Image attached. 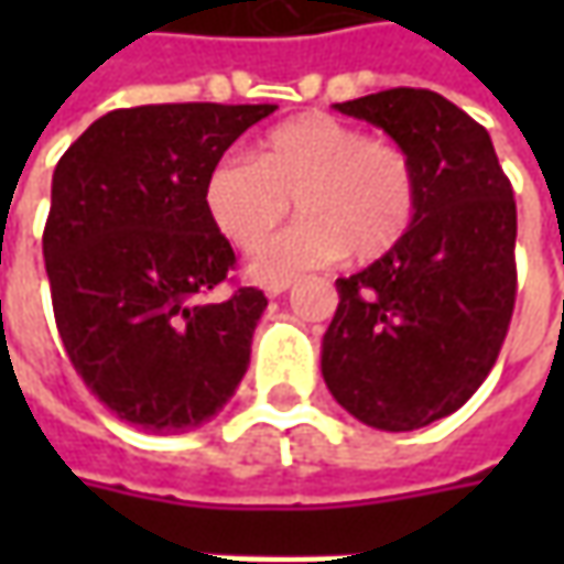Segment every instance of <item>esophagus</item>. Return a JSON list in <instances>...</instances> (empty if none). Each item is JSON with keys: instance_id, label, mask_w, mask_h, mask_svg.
Wrapping results in <instances>:
<instances>
[{"instance_id": "esophagus-1", "label": "esophagus", "mask_w": 564, "mask_h": 564, "mask_svg": "<svg viewBox=\"0 0 564 564\" xmlns=\"http://www.w3.org/2000/svg\"><path fill=\"white\" fill-rule=\"evenodd\" d=\"M289 289H292V279H279V282H270V285H267V294H270V297H279V294H285Z\"/></svg>"}]
</instances>
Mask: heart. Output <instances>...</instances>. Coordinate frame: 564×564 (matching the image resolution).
<instances>
[{
    "label": "heart",
    "mask_w": 564,
    "mask_h": 564,
    "mask_svg": "<svg viewBox=\"0 0 564 564\" xmlns=\"http://www.w3.org/2000/svg\"><path fill=\"white\" fill-rule=\"evenodd\" d=\"M294 209L304 219L275 238L253 263L260 279H282L338 260L386 257L414 223V163L389 138L326 112H304L270 128L253 156H223L209 165L204 206L231 248L253 253Z\"/></svg>",
    "instance_id": "b5f03b06"
}]
</instances>
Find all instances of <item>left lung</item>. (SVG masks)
I'll list each match as a JSON object with an SVG mask.
<instances>
[{"instance_id": "left-lung-1", "label": "left lung", "mask_w": 564, "mask_h": 564, "mask_svg": "<svg viewBox=\"0 0 564 564\" xmlns=\"http://www.w3.org/2000/svg\"><path fill=\"white\" fill-rule=\"evenodd\" d=\"M382 128L417 175L408 235L338 279L323 379L360 423L404 433L458 411L509 333L518 213L487 128L433 90L392 87L336 102Z\"/></svg>"}]
</instances>
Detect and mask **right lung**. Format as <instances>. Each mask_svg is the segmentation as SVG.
<instances>
[{"mask_svg": "<svg viewBox=\"0 0 564 564\" xmlns=\"http://www.w3.org/2000/svg\"><path fill=\"white\" fill-rule=\"evenodd\" d=\"M275 106L163 102L116 109L53 172L43 257L55 326L77 377L119 421L178 433L223 411L248 373L260 289H216L235 250L204 182Z\"/></svg>", "mask_w": 564, "mask_h": 564, "instance_id": "add662e5", "label": "right lung"}]
</instances>
